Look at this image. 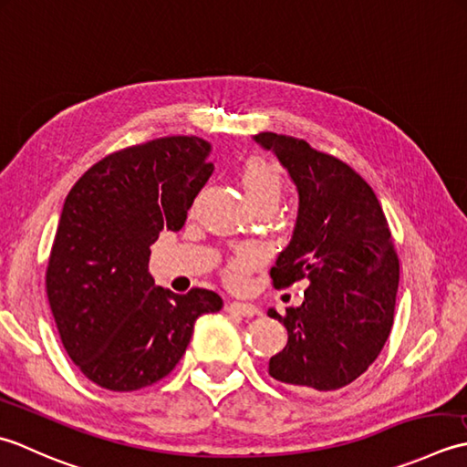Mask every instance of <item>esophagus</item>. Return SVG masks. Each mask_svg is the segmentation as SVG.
Wrapping results in <instances>:
<instances>
[{
    "label": "esophagus",
    "instance_id": "34e87169",
    "mask_svg": "<svg viewBox=\"0 0 467 467\" xmlns=\"http://www.w3.org/2000/svg\"><path fill=\"white\" fill-rule=\"evenodd\" d=\"M225 308L234 314H240V317H255V314H260V308L250 302H227Z\"/></svg>",
    "mask_w": 467,
    "mask_h": 467
}]
</instances>
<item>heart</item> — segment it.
<instances>
[{
    "mask_svg": "<svg viewBox=\"0 0 467 467\" xmlns=\"http://www.w3.org/2000/svg\"><path fill=\"white\" fill-rule=\"evenodd\" d=\"M240 181L245 192V197L250 199V203L262 205V203H274L278 205L282 193H284V179L272 161L264 157H250L244 161L240 169ZM255 262L254 252H240L225 265V280L232 286H242L245 282L247 270L252 268Z\"/></svg>",
    "mask_w": 467,
    "mask_h": 467,
    "instance_id": "b5f03b06",
    "label": "heart"
}]
</instances>
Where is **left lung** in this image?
<instances>
[{
	"label": "left lung",
	"mask_w": 467,
	"mask_h": 467,
	"mask_svg": "<svg viewBox=\"0 0 467 467\" xmlns=\"http://www.w3.org/2000/svg\"><path fill=\"white\" fill-rule=\"evenodd\" d=\"M254 139L288 169L300 199L272 284H310L298 308L284 317L268 310L288 330L268 370L292 389L337 391L375 363L393 327L399 258L387 217L367 181L340 159L275 132Z\"/></svg>",
	"instance_id": "left-lung-1"
}]
</instances>
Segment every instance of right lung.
Instances as JSON below:
<instances>
[{
  "mask_svg": "<svg viewBox=\"0 0 467 467\" xmlns=\"http://www.w3.org/2000/svg\"><path fill=\"white\" fill-rule=\"evenodd\" d=\"M199 137L140 142L94 163L64 202L46 270L47 302L72 363L109 391H137L167 377L195 320L222 310L215 292L155 286L150 245L185 225L213 173Z\"/></svg>",
  "mask_w": 467,
  "mask_h": 467,
  "instance_id": "right-lung-1",
  "label": "right lung"
}]
</instances>
